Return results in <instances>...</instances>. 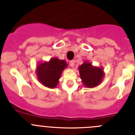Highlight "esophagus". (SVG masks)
I'll return each mask as SVG.
<instances>
[{"instance_id":"34e87169","label":"esophagus","mask_w":135,"mask_h":135,"mask_svg":"<svg viewBox=\"0 0 135 135\" xmlns=\"http://www.w3.org/2000/svg\"><path fill=\"white\" fill-rule=\"evenodd\" d=\"M69 64H70V66L71 67H73L75 66V60H71L69 62Z\"/></svg>"}]
</instances>
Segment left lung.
I'll return each mask as SVG.
<instances>
[{"label": "left lung", "mask_w": 135, "mask_h": 135, "mask_svg": "<svg viewBox=\"0 0 135 135\" xmlns=\"http://www.w3.org/2000/svg\"><path fill=\"white\" fill-rule=\"evenodd\" d=\"M78 69L82 83L85 87L90 88L99 85L105 75L102 68L92 66L88 61L84 62Z\"/></svg>", "instance_id": "obj_1"}]
</instances>
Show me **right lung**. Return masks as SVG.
Masks as SVG:
<instances>
[{
	"mask_svg": "<svg viewBox=\"0 0 135 135\" xmlns=\"http://www.w3.org/2000/svg\"><path fill=\"white\" fill-rule=\"evenodd\" d=\"M66 67L67 64L64 60L51 58L49 62L40 63L37 66V79L43 85L54 88L58 85L61 74Z\"/></svg>",
	"mask_w": 135,
	"mask_h": 135,
	"instance_id": "1",
	"label": "right lung"
}]
</instances>
